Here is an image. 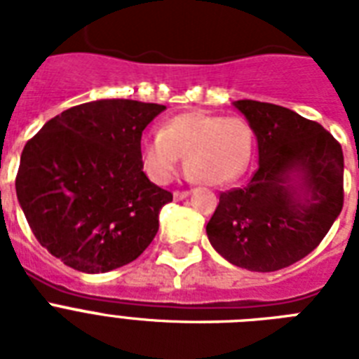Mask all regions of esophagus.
Masks as SVG:
<instances>
[{
	"label": "esophagus",
	"mask_w": 359,
	"mask_h": 359,
	"mask_svg": "<svg viewBox=\"0 0 359 359\" xmlns=\"http://www.w3.org/2000/svg\"><path fill=\"white\" fill-rule=\"evenodd\" d=\"M190 196V191H173V199L175 201H182V199H186V197Z\"/></svg>",
	"instance_id": "1"
}]
</instances>
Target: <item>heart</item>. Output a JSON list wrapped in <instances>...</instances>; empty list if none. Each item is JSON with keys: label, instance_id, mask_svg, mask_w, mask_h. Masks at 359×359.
<instances>
[{"label": "heart", "instance_id": "1", "mask_svg": "<svg viewBox=\"0 0 359 359\" xmlns=\"http://www.w3.org/2000/svg\"><path fill=\"white\" fill-rule=\"evenodd\" d=\"M253 154V130L240 117L191 109L168 119L158 134L140 143L141 168L152 182L165 184L184 156L186 177L225 186L245 173Z\"/></svg>", "mask_w": 359, "mask_h": 359}]
</instances>
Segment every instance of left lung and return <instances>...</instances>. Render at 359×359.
I'll return each instance as SVG.
<instances>
[{"instance_id": "8db88e82", "label": "left lung", "mask_w": 359, "mask_h": 359, "mask_svg": "<svg viewBox=\"0 0 359 359\" xmlns=\"http://www.w3.org/2000/svg\"><path fill=\"white\" fill-rule=\"evenodd\" d=\"M257 137L259 169L225 191L207 236L231 264L276 272L309 255L343 208V151L315 121L283 106L236 100Z\"/></svg>"}]
</instances>
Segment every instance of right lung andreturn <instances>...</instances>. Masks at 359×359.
<instances>
[{
    "label": "right lung",
    "mask_w": 359,
    "mask_h": 359,
    "mask_svg": "<svg viewBox=\"0 0 359 359\" xmlns=\"http://www.w3.org/2000/svg\"><path fill=\"white\" fill-rule=\"evenodd\" d=\"M165 106L104 98L65 109L25 143L16 196L33 235L67 266L104 273L135 261L173 201L147 179L141 134Z\"/></svg>",
    "instance_id": "add662e5"
}]
</instances>
